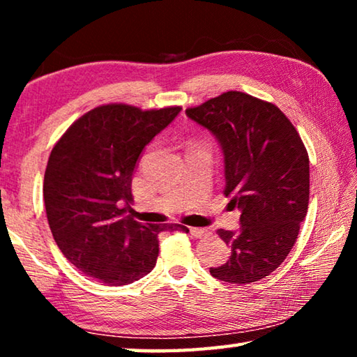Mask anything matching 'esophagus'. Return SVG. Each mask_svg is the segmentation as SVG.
Returning a JSON list of instances; mask_svg holds the SVG:
<instances>
[{
	"mask_svg": "<svg viewBox=\"0 0 357 357\" xmlns=\"http://www.w3.org/2000/svg\"><path fill=\"white\" fill-rule=\"evenodd\" d=\"M189 231L192 236L195 238H203V236H208V229L206 228H197V227H190Z\"/></svg>",
	"mask_w": 357,
	"mask_h": 357,
	"instance_id": "1",
	"label": "esophagus"
}]
</instances>
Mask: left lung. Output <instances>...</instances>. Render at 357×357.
I'll return each mask as SVG.
<instances>
[{
  "label": "left lung",
  "instance_id": "left-lung-1",
  "mask_svg": "<svg viewBox=\"0 0 357 357\" xmlns=\"http://www.w3.org/2000/svg\"><path fill=\"white\" fill-rule=\"evenodd\" d=\"M185 114L219 142L225 193L241 217L238 231L219 229L229 259L209 268L228 283H252L279 268L293 249L309 206V154L298 130L279 108L228 91Z\"/></svg>",
  "mask_w": 357,
  "mask_h": 357
}]
</instances>
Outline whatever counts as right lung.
I'll use <instances>...</instances> for the list:
<instances>
[{"mask_svg": "<svg viewBox=\"0 0 357 357\" xmlns=\"http://www.w3.org/2000/svg\"><path fill=\"white\" fill-rule=\"evenodd\" d=\"M181 107L140 110L96 107L78 118L52 149L44 178L48 225L59 250L83 274L112 287L154 269L159 236L178 223H142L124 215L132 176L146 144L178 116Z\"/></svg>", "mask_w": 357, "mask_h": 357, "instance_id": "1", "label": "right lung"}]
</instances>
